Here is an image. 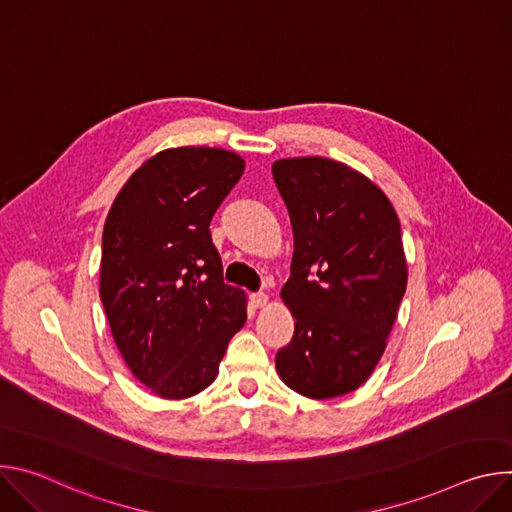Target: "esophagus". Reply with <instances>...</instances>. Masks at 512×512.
Here are the masks:
<instances>
[{"label":"esophagus","instance_id":"esophagus-1","mask_svg":"<svg viewBox=\"0 0 512 512\" xmlns=\"http://www.w3.org/2000/svg\"><path fill=\"white\" fill-rule=\"evenodd\" d=\"M267 302H269V298H267V294H263V291H257V294H251V304H253V308H263Z\"/></svg>","mask_w":512,"mask_h":512}]
</instances>
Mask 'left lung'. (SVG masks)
<instances>
[{
  "label": "left lung",
  "instance_id": "obj_1",
  "mask_svg": "<svg viewBox=\"0 0 512 512\" xmlns=\"http://www.w3.org/2000/svg\"><path fill=\"white\" fill-rule=\"evenodd\" d=\"M271 172L294 229L281 300L296 318L275 367L304 397H340L375 371L405 294L399 216L375 182L342 162L285 158Z\"/></svg>",
  "mask_w": 512,
  "mask_h": 512
}]
</instances>
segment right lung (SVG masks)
Instances as JSON below:
<instances>
[{
  "label": "right lung",
  "instance_id": "1",
  "mask_svg": "<svg viewBox=\"0 0 512 512\" xmlns=\"http://www.w3.org/2000/svg\"><path fill=\"white\" fill-rule=\"evenodd\" d=\"M243 170L227 150L170 148L131 174L107 214L101 302L129 371L162 399L206 389L247 320L208 229Z\"/></svg>",
  "mask_w": 512,
  "mask_h": 512
}]
</instances>
